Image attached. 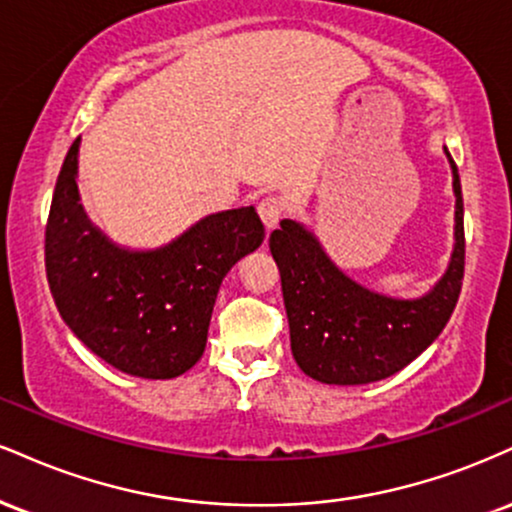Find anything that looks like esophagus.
Returning <instances> with one entry per match:
<instances>
[{
  "label": "esophagus",
  "instance_id": "1",
  "mask_svg": "<svg viewBox=\"0 0 512 512\" xmlns=\"http://www.w3.org/2000/svg\"><path fill=\"white\" fill-rule=\"evenodd\" d=\"M283 207H286V205H283L281 197H276V195L264 197V200L260 202V217H262L264 226H267L269 231L279 226V221L283 217Z\"/></svg>",
  "mask_w": 512,
  "mask_h": 512
}]
</instances>
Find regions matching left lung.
Returning <instances> with one entry per match:
<instances>
[{
    "label": "left lung",
    "mask_w": 512,
    "mask_h": 512,
    "mask_svg": "<svg viewBox=\"0 0 512 512\" xmlns=\"http://www.w3.org/2000/svg\"><path fill=\"white\" fill-rule=\"evenodd\" d=\"M453 171L455 245L446 274L422 298L400 300L369 291L329 260L315 233L293 219L269 236L281 272L291 350L307 377L336 386L381 381L410 365L451 319L465 274L463 190Z\"/></svg>",
    "instance_id": "left-lung-1"
}]
</instances>
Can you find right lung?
I'll list each match as a JSON object with an SVG mask.
<instances>
[{
  "label": "right lung",
  "instance_id": "right-lung-1",
  "mask_svg": "<svg viewBox=\"0 0 512 512\" xmlns=\"http://www.w3.org/2000/svg\"><path fill=\"white\" fill-rule=\"evenodd\" d=\"M78 147L80 138L61 164L45 231L47 281L59 315L119 372L181 377L205 353L224 276L262 245V221L255 207L226 209L164 248H119L80 205Z\"/></svg>",
  "mask_w": 512,
  "mask_h": 512
}]
</instances>
